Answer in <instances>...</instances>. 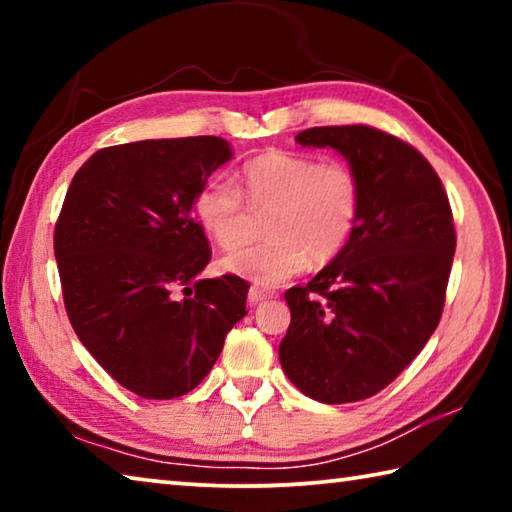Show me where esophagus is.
I'll use <instances>...</instances> for the list:
<instances>
[{"label": "esophagus", "mask_w": 512, "mask_h": 512, "mask_svg": "<svg viewBox=\"0 0 512 512\" xmlns=\"http://www.w3.org/2000/svg\"><path fill=\"white\" fill-rule=\"evenodd\" d=\"M271 296H273L271 291H264L262 287H255V284L248 289V302H250V305H257V302H262V300L271 298Z\"/></svg>", "instance_id": "esophagus-1"}]
</instances>
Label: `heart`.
I'll list each match as a JSON object with an SVG mask.
<instances>
[{
    "label": "heart",
    "mask_w": 512,
    "mask_h": 512,
    "mask_svg": "<svg viewBox=\"0 0 512 512\" xmlns=\"http://www.w3.org/2000/svg\"><path fill=\"white\" fill-rule=\"evenodd\" d=\"M255 214H266L262 244L221 259V268L259 284L289 280L311 259L327 264L348 246L361 214V180L350 164L271 149L239 169V189L210 178L194 196V216L223 250L253 235Z\"/></svg>",
    "instance_id": "1"
}]
</instances>
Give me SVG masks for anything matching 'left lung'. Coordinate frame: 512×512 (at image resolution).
Instances as JSON below:
<instances>
[{
    "instance_id": "obj_1",
    "label": "left lung",
    "mask_w": 512,
    "mask_h": 512,
    "mask_svg": "<svg viewBox=\"0 0 512 512\" xmlns=\"http://www.w3.org/2000/svg\"><path fill=\"white\" fill-rule=\"evenodd\" d=\"M296 142L348 158L361 214L334 262L284 293L291 325L280 363L311 400L359 402L384 391L440 323L456 250L452 207L429 160L379 128L316 126Z\"/></svg>"
}]
</instances>
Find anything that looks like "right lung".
I'll return each mask as SVG.
<instances>
[{"label": "right lung", "mask_w": 512, "mask_h": 512, "mask_svg": "<svg viewBox=\"0 0 512 512\" xmlns=\"http://www.w3.org/2000/svg\"><path fill=\"white\" fill-rule=\"evenodd\" d=\"M230 158L214 135L108 146L76 171L58 214L69 323L101 368L146 400L201 384L248 314L246 280L196 277L212 248L194 196Z\"/></svg>", "instance_id": "obj_1"}]
</instances>
